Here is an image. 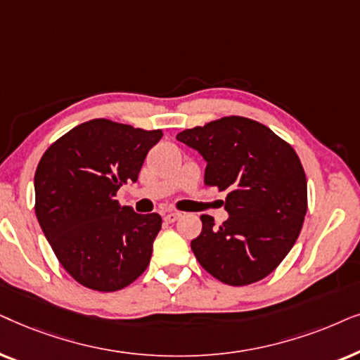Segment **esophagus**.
I'll return each mask as SVG.
<instances>
[{"instance_id":"obj_1","label":"esophagus","mask_w":360,"mask_h":360,"mask_svg":"<svg viewBox=\"0 0 360 360\" xmlns=\"http://www.w3.org/2000/svg\"><path fill=\"white\" fill-rule=\"evenodd\" d=\"M181 217V214L179 212H167V214H165V220L167 224H172V222H176L177 219Z\"/></svg>"}]
</instances>
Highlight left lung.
<instances>
[{"mask_svg": "<svg viewBox=\"0 0 360 360\" xmlns=\"http://www.w3.org/2000/svg\"><path fill=\"white\" fill-rule=\"evenodd\" d=\"M176 138L207 162L205 184L227 191L222 225L200 215L202 232L191 242L198 262L232 286L270 275L293 248L308 209L298 155L265 124L243 117H224Z\"/></svg>", "mask_w": 360, "mask_h": 360, "instance_id": "8db88e82", "label": "left lung"}]
</instances>
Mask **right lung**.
<instances>
[{"label": "right lung", "mask_w": 360, "mask_h": 360, "mask_svg": "<svg viewBox=\"0 0 360 360\" xmlns=\"http://www.w3.org/2000/svg\"><path fill=\"white\" fill-rule=\"evenodd\" d=\"M162 131L97 118L47 148L34 176L36 217L57 260L80 285L117 291L146 270L161 230L158 214L120 207Z\"/></svg>", "instance_id": "1"}]
</instances>
